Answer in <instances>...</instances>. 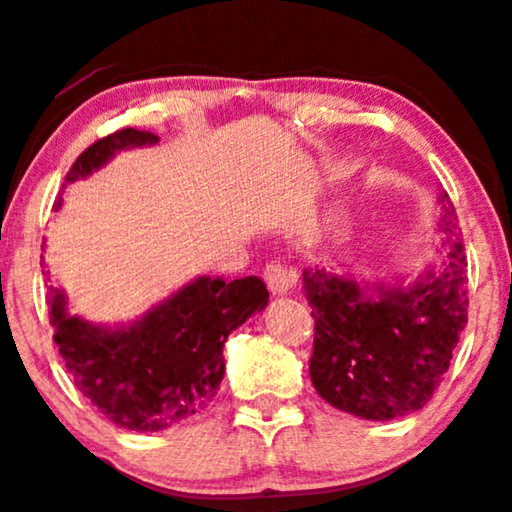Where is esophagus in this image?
Returning a JSON list of instances; mask_svg holds the SVG:
<instances>
[{
	"mask_svg": "<svg viewBox=\"0 0 512 512\" xmlns=\"http://www.w3.org/2000/svg\"><path fill=\"white\" fill-rule=\"evenodd\" d=\"M264 281H267L269 291L274 295H288L295 283V272L281 262H269L264 267Z\"/></svg>",
	"mask_w": 512,
	"mask_h": 512,
	"instance_id": "1",
	"label": "esophagus"
}]
</instances>
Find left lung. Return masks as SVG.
Listing matches in <instances>:
<instances>
[{
  "label": "left lung",
  "mask_w": 512,
  "mask_h": 512,
  "mask_svg": "<svg viewBox=\"0 0 512 512\" xmlns=\"http://www.w3.org/2000/svg\"><path fill=\"white\" fill-rule=\"evenodd\" d=\"M448 262L410 286H367L326 269H305L315 319L310 377L334 408L386 422L424 408L451 365L467 324V260L458 217L439 195Z\"/></svg>",
  "instance_id": "left-lung-1"
}]
</instances>
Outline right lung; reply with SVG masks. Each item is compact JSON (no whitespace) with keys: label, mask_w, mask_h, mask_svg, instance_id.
Instances as JSON below:
<instances>
[{"label":"right lung","mask_w":512,"mask_h":512,"mask_svg":"<svg viewBox=\"0 0 512 512\" xmlns=\"http://www.w3.org/2000/svg\"><path fill=\"white\" fill-rule=\"evenodd\" d=\"M157 140L135 128L107 135L73 162L66 183L90 176L116 152ZM267 303L269 291L257 276H200L140 319L112 329L69 315L66 295L49 286V322L73 384L107 420L131 432H162L212 403L224 379L226 338Z\"/></svg>","instance_id":"obj_1"}]
</instances>
